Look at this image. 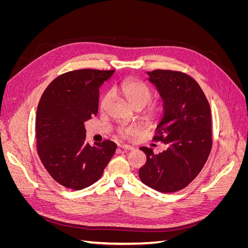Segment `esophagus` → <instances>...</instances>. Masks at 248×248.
Listing matches in <instances>:
<instances>
[{
    "mask_svg": "<svg viewBox=\"0 0 248 248\" xmlns=\"http://www.w3.org/2000/svg\"><path fill=\"white\" fill-rule=\"evenodd\" d=\"M120 148H122L124 150H129V151H132V150L134 149L132 146H129V145H120Z\"/></svg>",
    "mask_w": 248,
    "mask_h": 248,
    "instance_id": "34e87169",
    "label": "esophagus"
}]
</instances>
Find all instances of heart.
Listing matches in <instances>:
<instances>
[{
  "mask_svg": "<svg viewBox=\"0 0 248 248\" xmlns=\"http://www.w3.org/2000/svg\"><path fill=\"white\" fill-rule=\"evenodd\" d=\"M118 92L121 94L126 101L128 102L130 106L134 108H141L150 102L152 99V91L145 82L133 79V78H126L120 82L118 86ZM110 96L109 94H106L101 97L99 102V108L100 110H106L108 103H109ZM161 111V108L158 106H154L149 110V114L151 116H155L159 114ZM134 132V129L131 127H124L120 133L122 136H130Z\"/></svg>",
  "mask_w": 248,
  "mask_h": 248,
  "instance_id": "obj_1",
  "label": "heart"
}]
</instances>
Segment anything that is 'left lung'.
Listing matches in <instances>:
<instances>
[{
    "label": "left lung",
    "instance_id": "left-lung-1",
    "mask_svg": "<svg viewBox=\"0 0 248 248\" xmlns=\"http://www.w3.org/2000/svg\"><path fill=\"white\" fill-rule=\"evenodd\" d=\"M147 74L163 100V116L153 140L168 148L154 154L151 148L140 147L147 161L139 175L142 183L157 191L175 192L200 174L211 152V108L188 74L161 69Z\"/></svg>",
    "mask_w": 248,
    "mask_h": 248
}]
</instances>
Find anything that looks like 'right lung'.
<instances>
[{
  "label": "right lung",
  "mask_w": 248,
  "mask_h": 248,
  "mask_svg": "<svg viewBox=\"0 0 248 248\" xmlns=\"http://www.w3.org/2000/svg\"><path fill=\"white\" fill-rule=\"evenodd\" d=\"M115 70L79 69L52 80L36 114V142L40 160L52 179L74 190L98 181L117 145L106 140L90 146L85 122L98 111L99 88Z\"/></svg>",
  "instance_id": "1"
}]
</instances>
